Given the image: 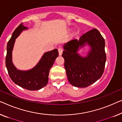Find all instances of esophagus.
<instances>
[{
  "label": "esophagus",
  "mask_w": 122,
  "mask_h": 122,
  "mask_svg": "<svg viewBox=\"0 0 122 122\" xmlns=\"http://www.w3.org/2000/svg\"><path fill=\"white\" fill-rule=\"evenodd\" d=\"M63 48H61V47H60V48H58V52H59V56H61V54H62V53H63Z\"/></svg>",
  "instance_id": "34e87169"
}]
</instances>
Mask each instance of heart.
Listing matches in <instances>:
<instances>
[{
    "mask_svg": "<svg viewBox=\"0 0 122 122\" xmlns=\"http://www.w3.org/2000/svg\"><path fill=\"white\" fill-rule=\"evenodd\" d=\"M79 33V31L78 30H76L75 31H74L73 33H72V36L73 37H75V36H76L77 35H78Z\"/></svg>",
    "mask_w": 122,
    "mask_h": 122,
    "instance_id": "obj_1",
    "label": "heart"
}]
</instances>
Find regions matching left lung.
Wrapping results in <instances>:
<instances>
[{"mask_svg": "<svg viewBox=\"0 0 122 122\" xmlns=\"http://www.w3.org/2000/svg\"><path fill=\"white\" fill-rule=\"evenodd\" d=\"M87 44L91 48L87 56L82 57L78 51ZM105 47V40L96 29L85 33L79 40L70 41L63 45L64 67L72 85L87 87L102 76L106 61Z\"/></svg>", "mask_w": 122, "mask_h": 122, "instance_id": "1", "label": "left lung"}]
</instances>
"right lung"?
Returning a JSON list of instances; mask_svg holds the SVG:
<instances>
[{
	"instance_id": "obj_1",
	"label": "right lung",
	"mask_w": 122,
	"mask_h": 122,
	"mask_svg": "<svg viewBox=\"0 0 122 122\" xmlns=\"http://www.w3.org/2000/svg\"><path fill=\"white\" fill-rule=\"evenodd\" d=\"M27 29L28 28L24 26L23 23H21L14 31L11 38L7 44L5 63L9 76L15 84L29 90H38L47 85L49 70L59 54L58 49H54L45 53L37 65L31 69H17L12 61V52L14 43L16 38L22 31Z\"/></svg>"
}]
</instances>
